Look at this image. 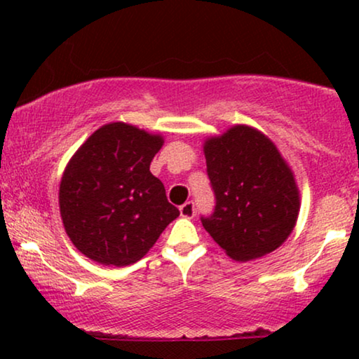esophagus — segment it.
Returning a JSON list of instances; mask_svg holds the SVG:
<instances>
[{
    "label": "esophagus",
    "instance_id": "obj_1",
    "mask_svg": "<svg viewBox=\"0 0 359 359\" xmlns=\"http://www.w3.org/2000/svg\"><path fill=\"white\" fill-rule=\"evenodd\" d=\"M180 212L186 219H193L194 214H196V205H194L193 201H188V203H184L183 205H181Z\"/></svg>",
    "mask_w": 359,
    "mask_h": 359
}]
</instances>
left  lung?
Wrapping results in <instances>:
<instances>
[{
	"label": "left lung",
	"mask_w": 359,
	"mask_h": 359,
	"mask_svg": "<svg viewBox=\"0 0 359 359\" xmlns=\"http://www.w3.org/2000/svg\"><path fill=\"white\" fill-rule=\"evenodd\" d=\"M215 205L204 229L230 258L271 253L292 232L299 189L276 145L248 126H233L204 144Z\"/></svg>",
	"instance_id": "left-lung-1"
}]
</instances>
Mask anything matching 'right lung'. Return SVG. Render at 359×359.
I'll list each match as a JSON object with an SVG mask.
<instances>
[{
	"instance_id": "add662e5",
	"label": "right lung",
	"mask_w": 359,
	"mask_h": 359,
	"mask_svg": "<svg viewBox=\"0 0 359 359\" xmlns=\"http://www.w3.org/2000/svg\"><path fill=\"white\" fill-rule=\"evenodd\" d=\"M161 145L160 135L111 122L68 161L58 203L67 235L85 257L106 266L139 262L178 217L150 173Z\"/></svg>"
}]
</instances>
